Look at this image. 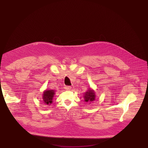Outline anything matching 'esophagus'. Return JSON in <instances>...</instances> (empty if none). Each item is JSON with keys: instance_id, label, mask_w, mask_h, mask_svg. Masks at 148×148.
Masks as SVG:
<instances>
[{"instance_id": "1", "label": "esophagus", "mask_w": 148, "mask_h": 148, "mask_svg": "<svg viewBox=\"0 0 148 148\" xmlns=\"http://www.w3.org/2000/svg\"><path fill=\"white\" fill-rule=\"evenodd\" d=\"M71 87L70 86H65V89L66 90H70V89H71Z\"/></svg>"}]
</instances>
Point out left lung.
I'll return each instance as SVG.
<instances>
[{"instance_id": "1", "label": "left lung", "mask_w": 148, "mask_h": 148, "mask_svg": "<svg viewBox=\"0 0 148 148\" xmlns=\"http://www.w3.org/2000/svg\"><path fill=\"white\" fill-rule=\"evenodd\" d=\"M84 98L85 101L90 103V102L93 101L95 100V92H94V90L89 89L88 92L85 93Z\"/></svg>"}]
</instances>
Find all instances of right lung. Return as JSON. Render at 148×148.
<instances>
[{"instance_id": "right-lung-1", "label": "right lung", "mask_w": 148, "mask_h": 148, "mask_svg": "<svg viewBox=\"0 0 148 148\" xmlns=\"http://www.w3.org/2000/svg\"><path fill=\"white\" fill-rule=\"evenodd\" d=\"M54 92L53 90H47L43 94V101L44 104H50L53 101V98L54 97Z\"/></svg>"}]
</instances>
